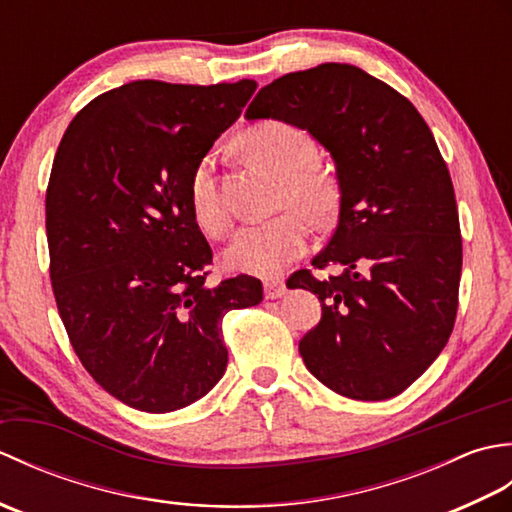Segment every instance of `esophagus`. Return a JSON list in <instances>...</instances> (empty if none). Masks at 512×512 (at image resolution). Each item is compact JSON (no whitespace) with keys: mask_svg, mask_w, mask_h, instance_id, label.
<instances>
[{"mask_svg":"<svg viewBox=\"0 0 512 512\" xmlns=\"http://www.w3.org/2000/svg\"><path fill=\"white\" fill-rule=\"evenodd\" d=\"M266 297L268 299H279V297H284L286 295V284L281 279H270V281H266Z\"/></svg>","mask_w":512,"mask_h":512,"instance_id":"1","label":"esophagus"}]
</instances>
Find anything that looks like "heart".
Returning a JSON list of instances; mask_svg holds the SVG:
<instances>
[{
  "label": "heart",
  "mask_w": 512,
  "mask_h": 512,
  "mask_svg": "<svg viewBox=\"0 0 512 512\" xmlns=\"http://www.w3.org/2000/svg\"><path fill=\"white\" fill-rule=\"evenodd\" d=\"M244 154L281 180L277 206H295L312 222H328L339 204V189L328 171L312 167L317 160V143L288 121L255 123L239 138ZM189 204L193 220L204 233L220 237L228 228V213L213 176L211 158L195 165L189 180ZM310 228L299 213H281L262 224L239 228L228 244L224 259L228 268L248 275L273 277L306 253Z\"/></svg>",
  "instance_id": "obj_1"
}]
</instances>
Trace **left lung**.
Masks as SVG:
<instances>
[{"mask_svg": "<svg viewBox=\"0 0 512 512\" xmlns=\"http://www.w3.org/2000/svg\"><path fill=\"white\" fill-rule=\"evenodd\" d=\"M246 118L308 129L336 165L339 222L312 266L341 273L290 277L323 308L299 341L303 363L345 398L398 396L436 361L458 314L460 217L429 125L400 92L347 63L279 76Z\"/></svg>", "mask_w": 512, "mask_h": 512, "instance_id": "1", "label": "left lung"}]
</instances>
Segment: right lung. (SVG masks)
Returning <instances> with one entry per match:
<instances>
[{"mask_svg": "<svg viewBox=\"0 0 512 512\" xmlns=\"http://www.w3.org/2000/svg\"><path fill=\"white\" fill-rule=\"evenodd\" d=\"M255 81H134L72 118L46 191L50 281L81 365L147 413L206 396L226 372L222 319L257 306L248 275L206 286L211 246L189 204L195 165Z\"/></svg>", "mask_w": 512, "mask_h": 512, "instance_id": "obj_1", "label": "right lung"}]
</instances>
